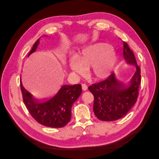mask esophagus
Wrapping results in <instances>:
<instances>
[{"instance_id": "obj_1", "label": "esophagus", "mask_w": 159, "mask_h": 159, "mask_svg": "<svg viewBox=\"0 0 159 159\" xmlns=\"http://www.w3.org/2000/svg\"><path fill=\"white\" fill-rule=\"evenodd\" d=\"M81 87H82V89L84 91H86L88 89V85L85 84H83L82 85H81Z\"/></svg>"}]
</instances>
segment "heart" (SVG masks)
<instances>
[{
  "label": "heart",
  "mask_w": 159,
  "mask_h": 159,
  "mask_svg": "<svg viewBox=\"0 0 159 159\" xmlns=\"http://www.w3.org/2000/svg\"><path fill=\"white\" fill-rule=\"evenodd\" d=\"M116 60V54L111 46L99 43L85 48L78 56L71 57L69 66L72 71L81 75L91 66V76L95 80H102L109 75Z\"/></svg>",
  "instance_id": "obj_1"
}]
</instances>
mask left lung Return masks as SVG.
Here are the masks:
<instances>
[{
	"mask_svg": "<svg viewBox=\"0 0 159 159\" xmlns=\"http://www.w3.org/2000/svg\"><path fill=\"white\" fill-rule=\"evenodd\" d=\"M123 57L127 63L136 67V71L128 85L120 82L114 74L101 82L90 85L94 96L93 112L99 120L112 121L124 117L136 103L141 84V69L133 51L123 42Z\"/></svg>",
	"mask_w": 159,
	"mask_h": 159,
	"instance_id": "1",
	"label": "left lung"
}]
</instances>
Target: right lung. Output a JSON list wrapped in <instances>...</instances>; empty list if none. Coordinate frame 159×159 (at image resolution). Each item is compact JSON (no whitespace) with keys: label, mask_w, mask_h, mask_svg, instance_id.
<instances>
[{"label":"right lung","mask_w":159,"mask_h":159,"mask_svg":"<svg viewBox=\"0 0 159 159\" xmlns=\"http://www.w3.org/2000/svg\"><path fill=\"white\" fill-rule=\"evenodd\" d=\"M40 38L34 44L30 56L39 44ZM23 102L28 111L37 122L46 127L60 128L67 125L71 117V107L81 93V85H64L54 97L45 101H38L23 87L20 78Z\"/></svg>","instance_id":"1"}]
</instances>
